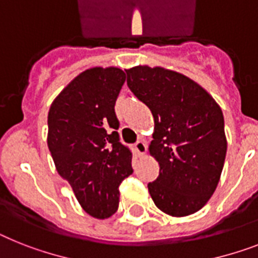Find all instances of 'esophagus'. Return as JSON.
I'll use <instances>...</instances> for the list:
<instances>
[{
  "label": "esophagus",
  "mask_w": 258,
  "mask_h": 258,
  "mask_svg": "<svg viewBox=\"0 0 258 258\" xmlns=\"http://www.w3.org/2000/svg\"><path fill=\"white\" fill-rule=\"evenodd\" d=\"M134 149H136V152H137L138 155H144L146 153V150H148V146H146V144L144 141H138L137 144L134 145Z\"/></svg>",
  "instance_id": "1"
}]
</instances>
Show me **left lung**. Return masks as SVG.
Segmentation results:
<instances>
[{
  "instance_id": "8db88e82",
  "label": "left lung",
  "mask_w": 258,
  "mask_h": 258,
  "mask_svg": "<svg viewBox=\"0 0 258 258\" xmlns=\"http://www.w3.org/2000/svg\"><path fill=\"white\" fill-rule=\"evenodd\" d=\"M127 87L152 110L149 153L159 176L148 188L159 210L188 216L207 204L220 180L227 137L219 104L197 82L163 67L125 70Z\"/></svg>"
}]
</instances>
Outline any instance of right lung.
<instances>
[{"label":"right lung","instance_id":"1","mask_svg":"<svg viewBox=\"0 0 258 258\" xmlns=\"http://www.w3.org/2000/svg\"><path fill=\"white\" fill-rule=\"evenodd\" d=\"M126 75L117 67L79 74L48 110L47 145L57 174L96 219L118 208V187L133 172L131 150L118 140L114 104Z\"/></svg>","mask_w":258,"mask_h":258}]
</instances>
